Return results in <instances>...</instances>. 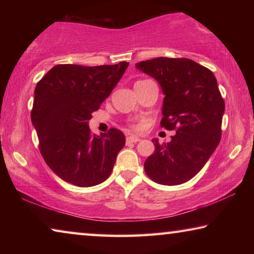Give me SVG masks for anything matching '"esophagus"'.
Returning a JSON list of instances; mask_svg holds the SVG:
<instances>
[{
  "label": "esophagus",
  "instance_id": "obj_1",
  "mask_svg": "<svg viewBox=\"0 0 254 254\" xmlns=\"http://www.w3.org/2000/svg\"><path fill=\"white\" fill-rule=\"evenodd\" d=\"M140 140H141L140 137L131 135V136H127V143H135V142H139Z\"/></svg>",
  "mask_w": 254,
  "mask_h": 254
}]
</instances>
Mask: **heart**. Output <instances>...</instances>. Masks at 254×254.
<instances>
[{
    "instance_id": "heart-1",
    "label": "heart",
    "mask_w": 254,
    "mask_h": 254,
    "mask_svg": "<svg viewBox=\"0 0 254 254\" xmlns=\"http://www.w3.org/2000/svg\"><path fill=\"white\" fill-rule=\"evenodd\" d=\"M132 128H133V130H137V128H139V127H136V126H133V127H132Z\"/></svg>"
}]
</instances>
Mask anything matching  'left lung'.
I'll return each mask as SVG.
<instances>
[{
  "instance_id": "1",
  "label": "left lung",
  "mask_w": 254,
  "mask_h": 254,
  "mask_svg": "<svg viewBox=\"0 0 254 254\" xmlns=\"http://www.w3.org/2000/svg\"><path fill=\"white\" fill-rule=\"evenodd\" d=\"M153 77L165 94L160 126L176 130L171 141L152 142L156 150L144 162L153 182L174 186L199 173L220 143L225 103L208 68L188 58L159 57L136 64Z\"/></svg>"
}]
</instances>
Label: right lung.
I'll list each match as a JSON object with an SVG mask.
<instances>
[{"label":"right lung","mask_w":254,"mask_h":254,"mask_svg":"<svg viewBox=\"0 0 254 254\" xmlns=\"http://www.w3.org/2000/svg\"><path fill=\"white\" fill-rule=\"evenodd\" d=\"M128 63L86 67L64 64L51 68L34 89L31 121L47 165L65 182L92 187L113 170L126 136L118 128L92 134L88 121L110 96Z\"/></svg>","instance_id":"obj_1"}]
</instances>
